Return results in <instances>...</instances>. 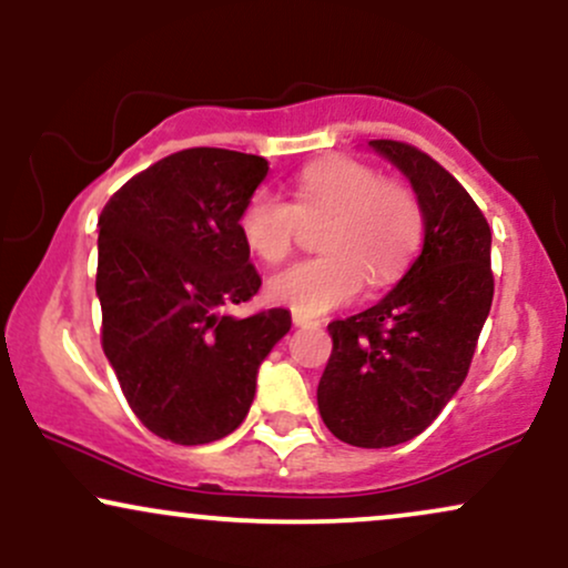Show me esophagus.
I'll list each match as a JSON object with an SVG mask.
<instances>
[{"label": "esophagus", "mask_w": 568, "mask_h": 568, "mask_svg": "<svg viewBox=\"0 0 568 568\" xmlns=\"http://www.w3.org/2000/svg\"><path fill=\"white\" fill-rule=\"evenodd\" d=\"M293 325H296V327H320V322L312 320V317H304V314L293 312Z\"/></svg>", "instance_id": "obj_1"}]
</instances>
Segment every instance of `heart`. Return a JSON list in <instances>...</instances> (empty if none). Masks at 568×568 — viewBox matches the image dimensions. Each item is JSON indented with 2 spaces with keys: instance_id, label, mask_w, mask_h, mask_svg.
<instances>
[{
  "instance_id": "heart-1",
  "label": "heart",
  "mask_w": 568,
  "mask_h": 568,
  "mask_svg": "<svg viewBox=\"0 0 568 568\" xmlns=\"http://www.w3.org/2000/svg\"><path fill=\"white\" fill-rule=\"evenodd\" d=\"M325 217L317 246L322 254L291 264L270 277L275 304L317 317L348 304L362 291L393 283L425 231V212L412 185L379 178V170L354 156L333 154L306 164L293 181V204L267 189L243 201L239 231L262 262L277 264L296 246L301 220Z\"/></svg>"
}]
</instances>
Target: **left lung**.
Instances as JSON below:
<instances>
[{"label":"left lung","mask_w":568,"mask_h":568,"mask_svg":"<svg viewBox=\"0 0 568 568\" xmlns=\"http://www.w3.org/2000/svg\"><path fill=\"white\" fill-rule=\"evenodd\" d=\"M369 146L412 181L425 212L422 254L379 304L327 325L333 354L317 406L356 448H390L433 425L469 372L493 304L490 225L443 164L404 141Z\"/></svg>","instance_id":"1"}]
</instances>
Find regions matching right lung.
Instances as JSON below:
<instances>
[{"instance_id": "obj_1", "label": "right lung", "mask_w": 568, "mask_h": 568, "mask_svg": "<svg viewBox=\"0 0 568 568\" xmlns=\"http://www.w3.org/2000/svg\"><path fill=\"white\" fill-rule=\"evenodd\" d=\"M264 156L183 149L114 191L99 214L102 348L133 414L162 440L204 445L246 419L288 308L225 314L260 291L239 214Z\"/></svg>"}]
</instances>
